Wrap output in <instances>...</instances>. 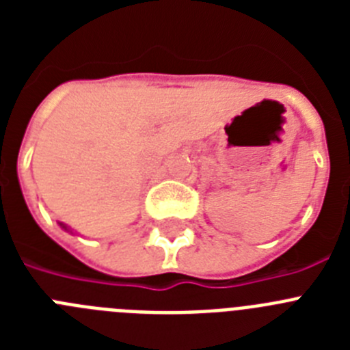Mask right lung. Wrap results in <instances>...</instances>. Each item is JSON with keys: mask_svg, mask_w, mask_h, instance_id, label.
Returning a JSON list of instances; mask_svg holds the SVG:
<instances>
[{"mask_svg": "<svg viewBox=\"0 0 350 350\" xmlns=\"http://www.w3.org/2000/svg\"><path fill=\"white\" fill-rule=\"evenodd\" d=\"M59 226H61V228H63V230H64V231H71V230H70V228H68V226H66V224H63V222H59Z\"/></svg>", "mask_w": 350, "mask_h": 350, "instance_id": "obj_1", "label": "right lung"}]
</instances>
